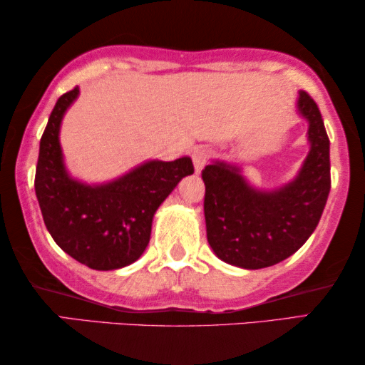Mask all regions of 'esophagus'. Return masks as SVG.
I'll list each match as a JSON object with an SVG mask.
<instances>
[{"label":"esophagus","instance_id":"obj_1","mask_svg":"<svg viewBox=\"0 0 365 365\" xmlns=\"http://www.w3.org/2000/svg\"><path fill=\"white\" fill-rule=\"evenodd\" d=\"M207 159H209L207 149H204V148L194 149V151H192V163H194V168H196V173L202 171L204 166H206Z\"/></svg>","mask_w":365,"mask_h":365}]
</instances>
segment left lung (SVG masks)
<instances>
[{
  "instance_id": "8db88e82",
  "label": "left lung",
  "mask_w": 365,
  "mask_h": 365,
  "mask_svg": "<svg viewBox=\"0 0 365 365\" xmlns=\"http://www.w3.org/2000/svg\"><path fill=\"white\" fill-rule=\"evenodd\" d=\"M297 114L306 119L309 153L297 176L276 189H257L241 168L212 161L202 171L207 242L221 261L242 269L274 266L311 237L331 191L329 138L317 104L299 91Z\"/></svg>"
}]
</instances>
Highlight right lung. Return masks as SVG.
I'll return each instance as SVG.
<instances>
[{
	"label": "right lung",
	"instance_id": "obj_1",
	"mask_svg": "<svg viewBox=\"0 0 365 365\" xmlns=\"http://www.w3.org/2000/svg\"><path fill=\"white\" fill-rule=\"evenodd\" d=\"M79 88L58 99L48 119L34 178L43 221L54 242L84 266L113 271L138 261L151 237L154 212L182 178L191 158L146 161L109 182L88 184L68 173L59 129Z\"/></svg>",
	"mask_w": 365,
	"mask_h": 365
}]
</instances>
